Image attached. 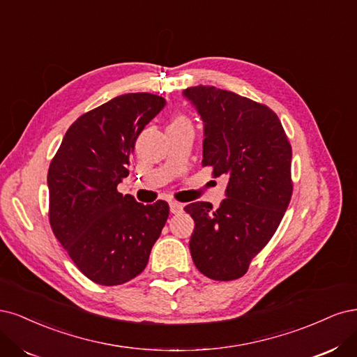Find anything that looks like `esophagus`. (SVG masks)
Segmentation results:
<instances>
[{
    "label": "esophagus",
    "mask_w": 357,
    "mask_h": 357,
    "mask_svg": "<svg viewBox=\"0 0 357 357\" xmlns=\"http://www.w3.org/2000/svg\"><path fill=\"white\" fill-rule=\"evenodd\" d=\"M169 208H170V212L172 213H181L182 211H183V206L181 204V203H176V202H172L170 204H169Z\"/></svg>",
    "instance_id": "1"
}]
</instances>
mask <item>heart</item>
<instances>
[{"instance_id": "heart-1", "label": "heart", "mask_w": 357, "mask_h": 357, "mask_svg": "<svg viewBox=\"0 0 357 357\" xmlns=\"http://www.w3.org/2000/svg\"><path fill=\"white\" fill-rule=\"evenodd\" d=\"M174 123H187L185 120H183V119H176Z\"/></svg>"}]
</instances>
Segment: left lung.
<instances>
[{
	"label": "left lung",
	"instance_id": "8db88e82",
	"mask_svg": "<svg viewBox=\"0 0 357 357\" xmlns=\"http://www.w3.org/2000/svg\"><path fill=\"white\" fill-rule=\"evenodd\" d=\"M203 121V166L228 178L227 199L185 206L194 220L191 257L213 280H234L278 229L292 195V149L279 117L233 91L195 86L182 91Z\"/></svg>",
	"mask_w": 357,
	"mask_h": 357
}]
</instances>
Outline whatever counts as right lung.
I'll return each mask as SVG.
<instances>
[{"label": "right lung", "mask_w": 357, "mask_h": 357, "mask_svg": "<svg viewBox=\"0 0 357 357\" xmlns=\"http://www.w3.org/2000/svg\"><path fill=\"white\" fill-rule=\"evenodd\" d=\"M165 105L151 93L114 98L77 119L52 160L50 225L91 282L116 286L141 274L167 221L166 202L145 206L117 191L137 136Z\"/></svg>", "instance_id": "obj_1"}]
</instances>
